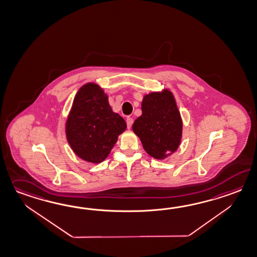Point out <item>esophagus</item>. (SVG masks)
I'll list each match as a JSON object with an SVG mask.
<instances>
[{
	"label": "esophagus",
	"mask_w": 257,
	"mask_h": 257,
	"mask_svg": "<svg viewBox=\"0 0 257 257\" xmlns=\"http://www.w3.org/2000/svg\"><path fill=\"white\" fill-rule=\"evenodd\" d=\"M133 122H134V120L130 118V117H128L127 119H126V123H127V128L128 129H130L131 128L132 125H133Z\"/></svg>",
	"instance_id": "34e87169"
}]
</instances>
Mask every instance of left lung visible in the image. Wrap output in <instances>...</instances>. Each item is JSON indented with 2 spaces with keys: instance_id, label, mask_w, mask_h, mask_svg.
<instances>
[{
  "instance_id": "obj_1",
  "label": "left lung",
  "mask_w": 257,
  "mask_h": 257,
  "mask_svg": "<svg viewBox=\"0 0 257 257\" xmlns=\"http://www.w3.org/2000/svg\"><path fill=\"white\" fill-rule=\"evenodd\" d=\"M183 122L172 93L165 89L144 97L142 115L135 120L133 131L143 148L157 160H163L177 150Z\"/></svg>"
}]
</instances>
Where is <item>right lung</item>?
Masks as SVG:
<instances>
[{
	"label": "right lung",
	"instance_id": "right-lung-1",
	"mask_svg": "<svg viewBox=\"0 0 257 257\" xmlns=\"http://www.w3.org/2000/svg\"><path fill=\"white\" fill-rule=\"evenodd\" d=\"M125 129V120L112 111L97 84L80 88L66 121V137L75 154L88 162H102Z\"/></svg>",
	"mask_w": 257,
	"mask_h": 257
}]
</instances>
